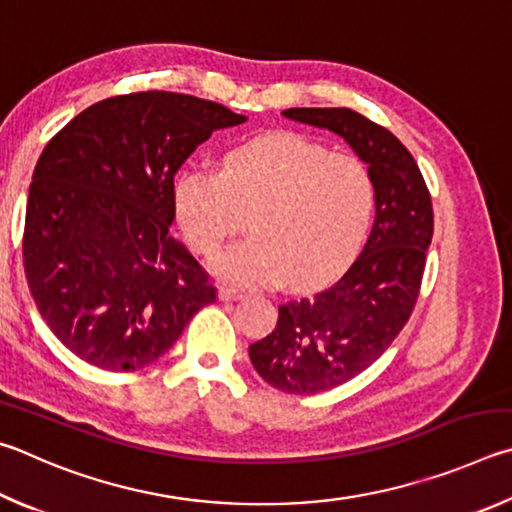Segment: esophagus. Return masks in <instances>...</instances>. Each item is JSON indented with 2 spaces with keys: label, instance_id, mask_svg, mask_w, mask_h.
<instances>
[{
  "label": "esophagus",
  "instance_id": "34e87169",
  "mask_svg": "<svg viewBox=\"0 0 512 512\" xmlns=\"http://www.w3.org/2000/svg\"><path fill=\"white\" fill-rule=\"evenodd\" d=\"M218 297H220V301H238V299L245 297V294L233 290V288H224V285H222V288L218 290Z\"/></svg>",
  "mask_w": 512,
  "mask_h": 512
}]
</instances>
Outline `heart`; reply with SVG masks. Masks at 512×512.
<instances>
[{
    "instance_id": "1",
    "label": "heart",
    "mask_w": 512,
    "mask_h": 512,
    "mask_svg": "<svg viewBox=\"0 0 512 512\" xmlns=\"http://www.w3.org/2000/svg\"><path fill=\"white\" fill-rule=\"evenodd\" d=\"M177 218L209 254L249 218L251 236L211 256L215 276L240 288L315 285L342 270L371 224L375 191L360 159L297 134L258 137L224 157L222 173L186 168L175 182Z\"/></svg>"
}]
</instances>
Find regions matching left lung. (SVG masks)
Masks as SVG:
<instances>
[{
	"instance_id": "obj_1",
	"label": "left lung",
	"mask_w": 512,
	"mask_h": 512,
	"mask_svg": "<svg viewBox=\"0 0 512 512\" xmlns=\"http://www.w3.org/2000/svg\"><path fill=\"white\" fill-rule=\"evenodd\" d=\"M285 119L342 137L373 179L375 222L362 254L328 288L279 306L249 346L258 375L283 393H321L353 380L387 351L414 312L434 233L432 197L396 134L348 107H290Z\"/></svg>"
}]
</instances>
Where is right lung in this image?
<instances>
[{
    "label": "right lung",
    "instance_id": "add662e5",
    "mask_svg": "<svg viewBox=\"0 0 512 512\" xmlns=\"http://www.w3.org/2000/svg\"><path fill=\"white\" fill-rule=\"evenodd\" d=\"M247 116L173 92L112 96L74 116L33 170L24 272L71 353L137 371L177 342L215 288L170 236L175 173L215 130Z\"/></svg>",
    "mask_w": 512,
    "mask_h": 512
}]
</instances>
